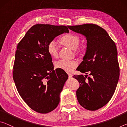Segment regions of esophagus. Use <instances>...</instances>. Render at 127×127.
Masks as SVG:
<instances>
[{
    "mask_svg": "<svg viewBox=\"0 0 127 127\" xmlns=\"http://www.w3.org/2000/svg\"><path fill=\"white\" fill-rule=\"evenodd\" d=\"M68 76H69V78H71L72 77V74L71 73H68Z\"/></svg>",
    "mask_w": 127,
    "mask_h": 127,
    "instance_id": "obj_1",
    "label": "esophagus"
}]
</instances>
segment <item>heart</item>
Here are the masks:
<instances>
[{"instance_id": "1", "label": "heart", "mask_w": 127, "mask_h": 127, "mask_svg": "<svg viewBox=\"0 0 127 127\" xmlns=\"http://www.w3.org/2000/svg\"><path fill=\"white\" fill-rule=\"evenodd\" d=\"M62 45L68 47L74 50V54L79 57L82 55L83 50L79 48L80 45L81 40L78 36L73 34H68L62 37L60 40ZM48 52L51 57L57 58L58 55V48L57 44L54 40H53L49 43L48 45ZM55 66L58 69L63 70L66 72H70L77 65L76 62L74 61H66V60L61 59L55 62Z\"/></svg>"}]
</instances>
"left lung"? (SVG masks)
I'll list each match as a JSON object with an SVG mask.
<instances>
[{
    "mask_svg": "<svg viewBox=\"0 0 127 127\" xmlns=\"http://www.w3.org/2000/svg\"><path fill=\"white\" fill-rule=\"evenodd\" d=\"M68 27L84 35L87 42L83 61L77 69L86 75L73 76L79 83L76 91L77 100L87 110H97L110 100L119 80L117 46L107 32L98 25L84 24Z\"/></svg>",
    "mask_w": 127,
    "mask_h": 127,
    "instance_id": "8db88e82",
    "label": "left lung"
}]
</instances>
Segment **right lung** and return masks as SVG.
<instances>
[{
    "label": "right lung",
    "mask_w": 127,
    "mask_h": 127,
    "mask_svg": "<svg viewBox=\"0 0 127 127\" xmlns=\"http://www.w3.org/2000/svg\"><path fill=\"white\" fill-rule=\"evenodd\" d=\"M68 32L65 26L37 24L17 45L13 78L21 97L37 113H48L59 103L68 76L63 70H54L47 47L57 36Z\"/></svg>",
    "instance_id": "1"
}]
</instances>
